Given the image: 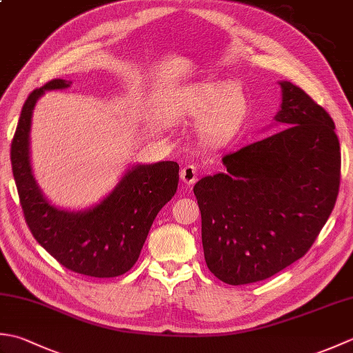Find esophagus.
Segmentation results:
<instances>
[{"label":"esophagus","instance_id":"esophagus-1","mask_svg":"<svg viewBox=\"0 0 353 353\" xmlns=\"http://www.w3.org/2000/svg\"><path fill=\"white\" fill-rule=\"evenodd\" d=\"M181 177L185 183L192 185L197 181V167L196 165H185L181 171Z\"/></svg>","mask_w":353,"mask_h":353}]
</instances>
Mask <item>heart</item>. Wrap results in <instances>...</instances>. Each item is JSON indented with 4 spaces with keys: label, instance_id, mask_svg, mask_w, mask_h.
Here are the masks:
<instances>
[{
    "label": "heart",
    "instance_id": "b5f03b06",
    "mask_svg": "<svg viewBox=\"0 0 353 353\" xmlns=\"http://www.w3.org/2000/svg\"><path fill=\"white\" fill-rule=\"evenodd\" d=\"M177 109L199 117L200 130L212 142H228L243 130L249 118V99L234 81H205L179 95Z\"/></svg>",
    "mask_w": 353,
    "mask_h": 353
}]
</instances>
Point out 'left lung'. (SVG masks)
I'll list each match as a JSON object with an SVG mask.
<instances>
[{
	"mask_svg": "<svg viewBox=\"0 0 353 353\" xmlns=\"http://www.w3.org/2000/svg\"><path fill=\"white\" fill-rule=\"evenodd\" d=\"M279 85L274 121L283 129L226 154V171L194 186L206 265L229 285L264 281L301 259L339 196L332 118L303 89Z\"/></svg>",
	"mask_w": 353,
	"mask_h": 353,
	"instance_id": "obj_1",
	"label": "left lung"
}]
</instances>
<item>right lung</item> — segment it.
<instances>
[{
	"label": "right lung",
	"instance_id": "right-lung-1",
	"mask_svg": "<svg viewBox=\"0 0 353 353\" xmlns=\"http://www.w3.org/2000/svg\"><path fill=\"white\" fill-rule=\"evenodd\" d=\"M71 86L54 79L28 95L12 141L10 161L19 201L34 239L63 267L92 277L121 276L138 261L157 212L176 194L179 165L163 161L132 167L109 196L85 211L51 205L30 165V125L45 91Z\"/></svg>",
	"mask_w": 353,
	"mask_h": 353
}]
</instances>
